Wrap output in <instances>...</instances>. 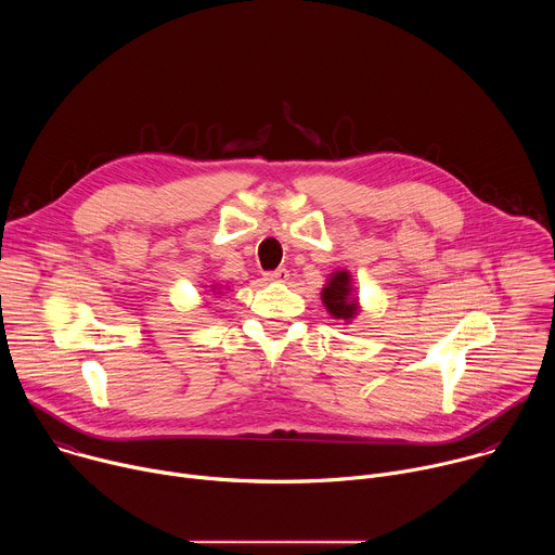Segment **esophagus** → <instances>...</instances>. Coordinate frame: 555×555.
Segmentation results:
<instances>
[{"mask_svg": "<svg viewBox=\"0 0 555 555\" xmlns=\"http://www.w3.org/2000/svg\"><path fill=\"white\" fill-rule=\"evenodd\" d=\"M289 279V272L285 268H279L274 272H266V281H276V283H285Z\"/></svg>", "mask_w": 555, "mask_h": 555, "instance_id": "34e87169", "label": "esophagus"}]
</instances>
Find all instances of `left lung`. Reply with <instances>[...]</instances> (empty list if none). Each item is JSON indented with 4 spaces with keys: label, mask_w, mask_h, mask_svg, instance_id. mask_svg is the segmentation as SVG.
<instances>
[{
    "label": "left lung",
    "mask_w": 555,
    "mask_h": 555,
    "mask_svg": "<svg viewBox=\"0 0 555 555\" xmlns=\"http://www.w3.org/2000/svg\"><path fill=\"white\" fill-rule=\"evenodd\" d=\"M321 298L327 307V311L338 321H351L356 319V313L360 311L358 296H353V285H351V274L347 270L332 272L327 279V285L321 292Z\"/></svg>",
    "instance_id": "8db88e82"
}]
</instances>
